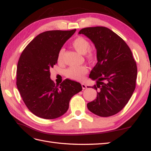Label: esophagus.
Masks as SVG:
<instances>
[{
    "label": "esophagus",
    "instance_id": "1",
    "mask_svg": "<svg viewBox=\"0 0 151 151\" xmlns=\"http://www.w3.org/2000/svg\"><path fill=\"white\" fill-rule=\"evenodd\" d=\"M81 87H82V89H86V88H87V85H85V83H81Z\"/></svg>",
    "mask_w": 151,
    "mask_h": 151
}]
</instances>
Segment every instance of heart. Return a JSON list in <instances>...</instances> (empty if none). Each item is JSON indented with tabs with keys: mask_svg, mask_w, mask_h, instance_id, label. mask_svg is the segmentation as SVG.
Masks as SVG:
<instances>
[{
	"mask_svg": "<svg viewBox=\"0 0 151 151\" xmlns=\"http://www.w3.org/2000/svg\"><path fill=\"white\" fill-rule=\"evenodd\" d=\"M72 46L81 55H85L89 61H92L95 58V52L90 50V42L83 37H78L72 41ZM64 49L62 48L58 53V60L62 62L63 60ZM88 70L85 66L70 67L66 70V76L68 78L76 81H81L84 79Z\"/></svg>",
	"mask_w": 151,
	"mask_h": 151,
	"instance_id": "b5f03b06",
	"label": "heart"
}]
</instances>
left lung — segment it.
<instances>
[{"instance_id":"left-lung-1","label":"left lung","mask_w":151,"mask_h":151,"mask_svg":"<svg viewBox=\"0 0 151 151\" xmlns=\"http://www.w3.org/2000/svg\"><path fill=\"white\" fill-rule=\"evenodd\" d=\"M96 50L97 63L89 78L95 80L96 99L87 103L91 112L101 117L116 114L128 102L136 85L137 68L132 51L123 39L105 27L81 29Z\"/></svg>"}]
</instances>
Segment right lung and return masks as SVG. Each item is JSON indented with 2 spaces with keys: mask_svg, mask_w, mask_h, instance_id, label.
<instances>
[{
  "mask_svg": "<svg viewBox=\"0 0 151 151\" xmlns=\"http://www.w3.org/2000/svg\"><path fill=\"white\" fill-rule=\"evenodd\" d=\"M76 29L45 31L35 37L19 58L16 85L25 104L33 114L55 119L64 114L71 98L81 85L66 79L60 85L50 79V69L57 63L58 53Z\"/></svg>",
  "mask_w": 151,
  "mask_h": 151,
  "instance_id": "add662e5",
  "label": "right lung"
}]
</instances>
